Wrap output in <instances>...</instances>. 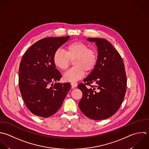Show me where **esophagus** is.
<instances>
[{
  "label": "esophagus",
  "mask_w": 149,
  "mask_h": 149,
  "mask_svg": "<svg viewBox=\"0 0 149 149\" xmlns=\"http://www.w3.org/2000/svg\"><path fill=\"white\" fill-rule=\"evenodd\" d=\"M71 86H72V89H74V88H75V87H77V86L78 84H77V82H71Z\"/></svg>",
  "instance_id": "1"
}]
</instances>
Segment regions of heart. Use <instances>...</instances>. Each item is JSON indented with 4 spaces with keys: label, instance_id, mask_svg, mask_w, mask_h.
Returning a JSON list of instances; mask_svg holds the SVG:
<instances>
[{
    "label": "heart",
    "instance_id": "b5f03b06",
    "mask_svg": "<svg viewBox=\"0 0 149 149\" xmlns=\"http://www.w3.org/2000/svg\"><path fill=\"white\" fill-rule=\"evenodd\" d=\"M74 59V65L63 76L64 81L76 82L82 78L86 72L93 69L97 62V54L95 50L88 49L85 43L74 42L68 44L65 52L62 49L57 50L53 56L54 65L61 70H66L70 64V59Z\"/></svg>",
    "mask_w": 149,
    "mask_h": 149
}]
</instances>
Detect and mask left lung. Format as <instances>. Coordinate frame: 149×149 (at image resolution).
<instances>
[{"label": "left lung", "mask_w": 149, "mask_h": 149, "mask_svg": "<svg viewBox=\"0 0 149 149\" xmlns=\"http://www.w3.org/2000/svg\"><path fill=\"white\" fill-rule=\"evenodd\" d=\"M87 40L95 42L98 55L94 69L83 80L85 84L78 85L82 92L78 104L87 117L104 120L118 110L124 99L127 89L125 66L120 54L108 40L95 38Z\"/></svg>", "instance_id": "obj_1"}]
</instances>
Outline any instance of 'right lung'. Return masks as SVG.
I'll use <instances>...</instances> for the list:
<instances>
[{
	"label": "right lung",
	"mask_w": 149,
	"mask_h": 149,
	"mask_svg": "<svg viewBox=\"0 0 149 149\" xmlns=\"http://www.w3.org/2000/svg\"><path fill=\"white\" fill-rule=\"evenodd\" d=\"M69 38L70 36L40 39L21 59L18 71L20 92L29 110L36 116L47 118L56 113L71 88L70 83L56 82L62 76L53 62L55 52Z\"/></svg>",
	"instance_id": "add662e5"
}]
</instances>
